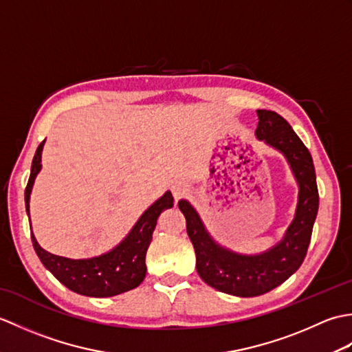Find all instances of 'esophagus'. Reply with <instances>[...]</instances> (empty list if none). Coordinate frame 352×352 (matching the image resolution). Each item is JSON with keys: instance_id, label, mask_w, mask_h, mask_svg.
<instances>
[{"instance_id": "1", "label": "esophagus", "mask_w": 352, "mask_h": 352, "mask_svg": "<svg viewBox=\"0 0 352 352\" xmlns=\"http://www.w3.org/2000/svg\"><path fill=\"white\" fill-rule=\"evenodd\" d=\"M188 192H189V186L186 182H175L172 184V195H174L175 201L188 195Z\"/></svg>"}]
</instances>
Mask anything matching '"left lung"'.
Segmentation results:
<instances>
[{"instance_id": "obj_1", "label": "left lung", "mask_w": 352, "mask_h": 352, "mask_svg": "<svg viewBox=\"0 0 352 352\" xmlns=\"http://www.w3.org/2000/svg\"><path fill=\"white\" fill-rule=\"evenodd\" d=\"M256 138L281 153L298 184V203L280 242L258 254H241L222 246L208 233L199 213L188 199L178 201L195 248L197 271L208 286L223 294L250 298L280 286L304 261L315 223L319 195L309 149L289 122L271 110H257Z\"/></svg>"}]
</instances>
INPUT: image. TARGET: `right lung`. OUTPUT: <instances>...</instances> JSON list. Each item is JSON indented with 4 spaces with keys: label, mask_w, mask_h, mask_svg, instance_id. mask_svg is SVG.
<instances>
[{
    "label": "right lung",
    "mask_w": 352,
    "mask_h": 352,
    "mask_svg": "<svg viewBox=\"0 0 352 352\" xmlns=\"http://www.w3.org/2000/svg\"><path fill=\"white\" fill-rule=\"evenodd\" d=\"M45 140L37 146L32 163L28 184L25 189V208L30 216V195L37 174L42 169V149ZM174 206V197L168 190L154 201L146 210L140 214L130 233L126 234L115 248L91 258H68L54 256L45 251L37 243L32 233V242L37 257L42 265L60 281L63 286L76 294L85 296L106 298L129 292L144 281L146 275L145 256L148 246L153 241V233L157 226V219L163 210ZM32 228V223H30Z\"/></svg>",
    "instance_id": "add662e5"
}]
</instances>
